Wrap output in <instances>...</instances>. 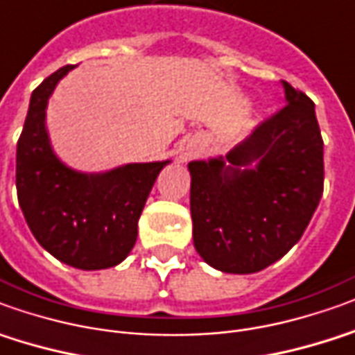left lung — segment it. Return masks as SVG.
<instances>
[{
    "instance_id": "obj_1",
    "label": "left lung",
    "mask_w": 355,
    "mask_h": 355,
    "mask_svg": "<svg viewBox=\"0 0 355 355\" xmlns=\"http://www.w3.org/2000/svg\"><path fill=\"white\" fill-rule=\"evenodd\" d=\"M284 92L286 106L226 160L189 164L195 249L222 272L251 275L284 257L321 201L324 164L315 104L288 83Z\"/></svg>"
}]
</instances>
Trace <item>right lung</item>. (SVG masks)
<instances>
[{
  "mask_svg": "<svg viewBox=\"0 0 355 355\" xmlns=\"http://www.w3.org/2000/svg\"><path fill=\"white\" fill-rule=\"evenodd\" d=\"M51 73L34 89L17 141V197L36 241L65 265L98 270L121 263L137 241V222L166 162L127 164L106 173H80L58 160L44 127L58 80Z\"/></svg>",
  "mask_w": 355,
  "mask_h": 355,
  "instance_id": "obj_1",
  "label": "right lung"
}]
</instances>
